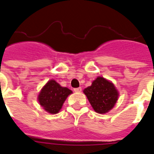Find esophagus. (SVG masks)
Wrapping results in <instances>:
<instances>
[{
	"mask_svg": "<svg viewBox=\"0 0 154 154\" xmlns=\"http://www.w3.org/2000/svg\"><path fill=\"white\" fill-rule=\"evenodd\" d=\"M81 91H82V88H74V91H75V92H80Z\"/></svg>",
	"mask_w": 154,
	"mask_h": 154,
	"instance_id": "esophagus-1",
	"label": "esophagus"
}]
</instances>
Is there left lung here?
<instances>
[{"instance_id":"left-lung-1","label":"left lung","mask_w":154,"mask_h":154,"mask_svg":"<svg viewBox=\"0 0 154 154\" xmlns=\"http://www.w3.org/2000/svg\"><path fill=\"white\" fill-rule=\"evenodd\" d=\"M83 92L94 110L101 114L109 112L118 99V92L114 85L103 77H98Z\"/></svg>"}]
</instances>
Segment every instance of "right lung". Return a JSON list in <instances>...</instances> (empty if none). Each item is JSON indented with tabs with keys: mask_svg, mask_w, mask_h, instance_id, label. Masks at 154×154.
<instances>
[{
	"mask_svg": "<svg viewBox=\"0 0 154 154\" xmlns=\"http://www.w3.org/2000/svg\"><path fill=\"white\" fill-rule=\"evenodd\" d=\"M72 93L70 89L61 87L54 80H50L42 89L38 101L46 112L55 114L59 112L66 97Z\"/></svg>",
	"mask_w": 154,
	"mask_h": 154,
	"instance_id": "right-lung-1",
	"label": "right lung"
}]
</instances>
